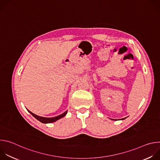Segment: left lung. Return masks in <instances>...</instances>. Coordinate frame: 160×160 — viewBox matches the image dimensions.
<instances>
[{
    "mask_svg": "<svg viewBox=\"0 0 160 160\" xmlns=\"http://www.w3.org/2000/svg\"><path fill=\"white\" fill-rule=\"evenodd\" d=\"M124 119H125V118H123V119H122V120H124Z\"/></svg>",
    "mask_w": 160,
    "mask_h": 160,
    "instance_id": "1",
    "label": "left lung"
}]
</instances>
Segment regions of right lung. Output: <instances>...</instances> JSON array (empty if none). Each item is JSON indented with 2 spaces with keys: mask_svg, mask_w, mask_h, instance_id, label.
I'll use <instances>...</instances> for the list:
<instances>
[{
  "mask_svg": "<svg viewBox=\"0 0 160 160\" xmlns=\"http://www.w3.org/2000/svg\"><path fill=\"white\" fill-rule=\"evenodd\" d=\"M29 111V112L31 114V115L34 117L37 120H38V121H40V122L43 123H52V122H55L56 121L58 120L59 119L64 117L67 113V111H66L65 112H64L62 114H61V115H58L57 117H52V118H45V117H40V116H38L37 115H35L34 113L32 112L31 111H30L29 110H28Z\"/></svg>",
  "mask_w": 160,
  "mask_h": 160,
  "instance_id": "1",
  "label": "right lung"
}]
</instances>
